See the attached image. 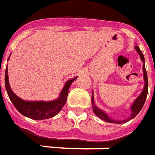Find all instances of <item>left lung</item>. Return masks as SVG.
I'll return each instance as SVG.
<instances>
[{
    "mask_svg": "<svg viewBox=\"0 0 155 155\" xmlns=\"http://www.w3.org/2000/svg\"><path fill=\"white\" fill-rule=\"evenodd\" d=\"M136 51L138 52L140 57V59L143 61V73H144V81H145V86H144V89H143V91L141 92V94L139 95L137 98L136 100L134 101V103L132 104V105L130 106V116L126 120H123V121H115L113 119L110 118L107 115L106 113H104L103 110H101L100 108H98L96 107L94 104V95L92 94V106H93V110L96 115L98 116V117L104 121H107V122H110V123H117V124H121V123H125V122H127L128 121H130L131 119H133L135 117H136L137 114H138L140 110L142 109V107L145 104V102L146 100V98H147L148 94V77H147V72H146V70H145V57H144V55L142 53V51L140 50L138 46H136L135 47Z\"/></svg>",
    "mask_w": 155,
    "mask_h": 155,
    "instance_id": "left-lung-1",
    "label": "left lung"
}]
</instances>
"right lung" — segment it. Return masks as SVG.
I'll return each mask as SVG.
<instances>
[{"mask_svg":"<svg viewBox=\"0 0 155 155\" xmlns=\"http://www.w3.org/2000/svg\"><path fill=\"white\" fill-rule=\"evenodd\" d=\"M7 73L8 68L6 66L5 74V89H6L8 96H9L10 101L12 102L14 106L15 107V108L22 115L27 117L28 118L34 119V120H44V119L53 117L54 116L57 115L66 104L69 92V88L71 85L72 82L75 79H77V77H74L71 80L66 81V83L65 84V85L61 92L59 98H57L56 100L50 101V102L25 101L19 98L11 90L10 84H9V77H8Z\"/></svg>","mask_w":155,"mask_h":155,"instance_id":"1","label":"right lung"}]
</instances>
